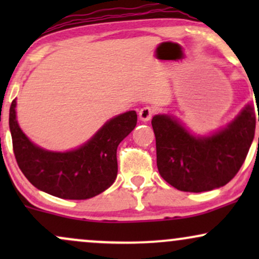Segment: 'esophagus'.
<instances>
[{
	"label": "esophagus",
	"mask_w": 259,
	"mask_h": 259,
	"mask_svg": "<svg viewBox=\"0 0 259 259\" xmlns=\"http://www.w3.org/2000/svg\"><path fill=\"white\" fill-rule=\"evenodd\" d=\"M154 114V109L152 108V107H144V108L140 109L139 112V117L140 119L144 120V121H148L151 119V118L153 117Z\"/></svg>",
	"instance_id": "esophagus-1"
}]
</instances>
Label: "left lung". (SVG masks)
<instances>
[{
    "label": "left lung",
    "mask_w": 259,
    "mask_h": 259,
    "mask_svg": "<svg viewBox=\"0 0 259 259\" xmlns=\"http://www.w3.org/2000/svg\"><path fill=\"white\" fill-rule=\"evenodd\" d=\"M152 127L160 177L180 191L202 192L227 185L240 170L254 138L255 115L247 105L210 136L192 135L165 114L154 115Z\"/></svg>",
    "instance_id": "1"
}]
</instances>
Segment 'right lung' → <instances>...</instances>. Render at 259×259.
<instances>
[{
    "mask_svg": "<svg viewBox=\"0 0 259 259\" xmlns=\"http://www.w3.org/2000/svg\"><path fill=\"white\" fill-rule=\"evenodd\" d=\"M16 105L13 100L10 108L13 152L20 170L35 187L65 200H88L114 183L117 147L136 126L135 111L112 118L76 150L52 152L32 144L20 130Z\"/></svg>",
    "mask_w": 259,
    "mask_h": 259,
    "instance_id": "right-lung-1",
    "label": "right lung"
}]
</instances>
